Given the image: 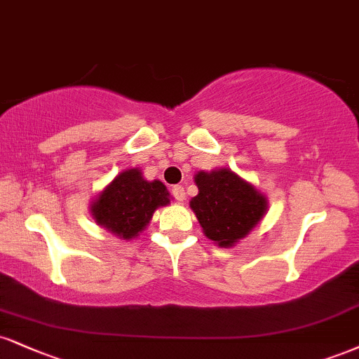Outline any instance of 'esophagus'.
Listing matches in <instances>:
<instances>
[{
	"mask_svg": "<svg viewBox=\"0 0 359 359\" xmlns=\"http://www.w3.org/2000/svg\"><path fill=\"white\" fill-rule=\"evenodd\" d=\"M172 194H174V197L179 202L185 201V189L182 187V185H174V187H172Z\"/></svg>",
	"mask_w": 359,
	"mask_h": 359,
	"instance_id": "34e87169",
	"label": "esophagus"
}]
</instances>
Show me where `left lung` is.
Wrapping results in <instances>:
<instances>
[{
    "label": "left lung",
    "mask_w": 359,
    "mask_h": 359,
    "mask_svg": "<svg viewBox=\"0 0 359 359\" xmlns=\"http://www.w3.org/2000/svg\"><path fill=\"white\" fill-rule=\"evenodd\" d=\"M198 194L191 198L202 232L219 248H234L267 212V197L231 168L194 175Z\"/></svg>",
    "instance_id": "obj_1"
}]
</instances>
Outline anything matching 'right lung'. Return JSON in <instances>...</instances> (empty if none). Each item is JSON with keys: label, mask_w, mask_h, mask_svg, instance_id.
Masks as SVG:
<instances>
[{"label": "right lung", "mask_w": 359, "mask_h": 359, "mask_svg": "<svg viewBox=\"0 0 359 359\" xmlns=\"http://www.w3.org/2000/svg\"><path fill=\"white\" fill-rule=\"evenodd\" d=\"M170 204L161 180H145L140 168H127L92 198L90 212L98 226L123 241L144 232L158 207Z\"/></svg>", "instance_id": "1"}]
</instances>
